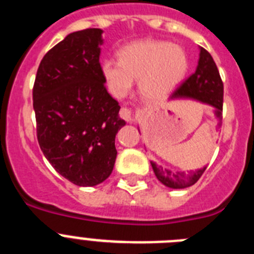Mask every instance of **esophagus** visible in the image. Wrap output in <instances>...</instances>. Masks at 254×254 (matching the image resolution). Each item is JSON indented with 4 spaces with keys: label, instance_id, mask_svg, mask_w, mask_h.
Here are the masks:
<instances>
[{
    "label": "esophagus",
    "instance_id": "esophagus-1",
    "mask_svg": "<svg viewBox=\"0 0 254 254\" xmlns=\"http://www.w3.org/2000/svg\"><path fill=\"white\" fill-rule=\"evenodd\" d=\"M120 116L121 118H123V120L126 121V122H133V112H132L129 108H121Z\"/></svg>",
    "mask_w": 254,
    "mask_h": 254
}]
</instances>
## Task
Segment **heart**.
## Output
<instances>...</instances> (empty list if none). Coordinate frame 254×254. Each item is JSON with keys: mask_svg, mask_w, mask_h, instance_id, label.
Segmentation results:
<instances>
[{"mask_svg": "<svg viewBox=\"0 0 254 254\" xmlns=\"http://www.w3.org/2000/svg\"><path fill=\"white\" fill-rule=\"evenodd\" d=\"M118 57L105 58L100 66L108 89L117 98L128 93L138 78L140 93L146 99L163 100L181 84L188 69L185 49L165 40H136L122 47Z\"/></svg>", "mask_w": 254, "mask_h": 254, "instance_id": "obj_1", "label": "heart"}]
</instances>
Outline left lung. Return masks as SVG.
Wrapping results in <instances>:
<instances>
[{
  "label": "left lung",
  "instance_id": "obj_1",
  "mask_svg": "<svg viewBox=\"0 0 254 254\" xmlns=\"http://www.w3.org/2000/svg\"><path fill=\"white\" fill-rule=\"evenodd\" d=\"M176 98H190L199 102L210 104L215 108V114L219 118L221 126L223 120V99H224V84L220 77L219 69L216 64L214 62L211 55L205 48H201L199 51L198 66L187 80L182 82L181 86L172 94L170 99ZM151 167L154 170L155 176L164 186L169 188H186L194 185L203 172L206 167L202 169L196 170V172L186 173H173L168 169H163L158 167L156 164L151 161Z\"/></svg>",
  "mask_w": 254,
  "mask_h": 254
}]
</instances>
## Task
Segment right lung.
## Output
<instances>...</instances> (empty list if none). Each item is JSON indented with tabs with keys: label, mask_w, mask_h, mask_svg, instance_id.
<instances>
[{
	"label": "right lung",
	"mask_w": 254,
	"mask_h": 254,
	"mask_svg": "<svg viewBox=\"0 0 254 254\" xmlns=\"http://www.w3.org/2000/svg\"><path fill=\"white\" fill-rule=\"evenodd\" d=\"M102 33L75 31L49 49L33 87L40 149L61 176L80 187L111 176L116 134L126 125L100 72Z\"/></svg>",
	"instance_id": "obj_1"
}]
</instances>
